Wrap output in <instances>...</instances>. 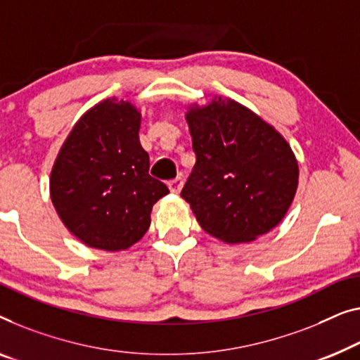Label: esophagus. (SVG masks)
Here are the masks:
<instances>
[{"label": "esophagus", "instance_id": "obj_1", "mask_svg": "<svg viewBox=\"0 0 360 360\" xmlns=\"http://www.w3.org/2000/svg\"><path fill=\"white\" fill-rule=\"evenodd\" d=\"M181 186H184V180H181L180 176H176V179L169 181V188H170L172 193H174V195H179L180 190H181Z\"/></svg>", "mask_w": 360, "mask_h": 360}]
</instances>
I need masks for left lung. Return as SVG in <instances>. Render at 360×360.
Masks as SVG:
<instances>
[{"label":"left lung","mask_w":360,"mask_h":360,"mask_svg":"<svg viewBox=\"0 0 360 360\" xmlns=\"http://www.w3.org/2000/svg\"><path fill=\"white\" fill-rule=\"evenodd\" d=\"M196 164L181 190L202 231L252 242L283 221L299 185L288 141L250 108L216 97L186 112Z\"/></svg>","instance_id":"left-lung-1"}]
</instances>
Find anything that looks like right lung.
<instances>
[{
  "label": "right lung",
  "mask_w": 360,
  "mask_h": 360,
  "mask_svg": "<svg viewBox=\"0 0 360 360\" xmlns=\"http://www.w3.org/2000/svg\"><path fill=\"white\" fill-rule=\"evenodd\" d=\"M139 124L136 107L107 98L77 120L56 155L51 202L68 231L87 247L120 252L141 240L153 206L169 193L149 175Z\"/></svg>",
  "instance_id": "add662e5"
}]
</instances>
